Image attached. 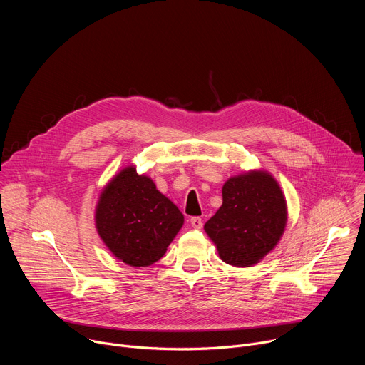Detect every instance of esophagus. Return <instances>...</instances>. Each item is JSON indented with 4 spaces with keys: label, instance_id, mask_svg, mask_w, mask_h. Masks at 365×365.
<instances>
[{
    "label": "esophagus",
    "instance_id": "34e87169",
    "mask_svg": "<svg viewBox=\"0 0 365 365\" xmlns=\"http://www.w3.org/2000/svg\"><path fill=\"white\" fill-rule=\"evenodd\" d=\"M190 225L195 228V230H200L203 227V222L199 217H192L190 218Z\"/></svg>",
    "mask_w": 365,
    "mask_h": 365
}]
</instances>
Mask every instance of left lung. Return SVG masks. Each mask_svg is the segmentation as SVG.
<instances>
[{"mask_svg": "<svg viewBox=\"0 0 365 365\" xmlns=\"http://www.w3.org/2000/svg\"><path fill=\"white\" fill-rule=\"evenodd\" d=\"M286 220V200L277 182L264 172H251L224 185L222 205L203 228L225 263L250 267L274 248Z\"/></svg>", "mask_w": 365, "mask_h": 365, "instance_id": "left-lung-1", "label": "left lung"}]
</instances>
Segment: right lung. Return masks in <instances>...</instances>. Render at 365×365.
I'll use <instances>...</instances> for the list:
<instances>
[{
	"label": "right lung",
	"mask_w": 365,
	"mask_h": 365,
	"mask_svg": "<svg viewBox=\"0 0 365 365\" xmlns=\"http://www.w3.org/2000/svg\"><path fill=\"white\" fill-rule=\"evenodd\" d=\"M95 218L102 241L133 267L159 262L183 225L179 207L134 168L120 172L103 189Z\"/></svg>",
	"instance_id": "1"
}]
</instances>
